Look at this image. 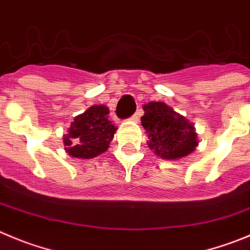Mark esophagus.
I'll return each mask as SVG.
<instances>
[{
	"mask_svg": "<svg viewBox=\"0 0 250 250\" xmlns=\"http://www.w3.org/2000/svg\"><path fill=\"white\" fill-rule=\"evenodd\" d=\"M139 117H141V114H139L138 112H137V113H134L132 116V117H130V121H132V122H138Z\"/></svg>",
	"mask_w": 250,
	"mask_h": 250,
	"instance_id": "1",
	"label": "esophagus"
}]
</instances>
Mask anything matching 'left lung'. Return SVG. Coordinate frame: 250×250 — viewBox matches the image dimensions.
Returning a JSON list of instances; mask_svg holds the SVG:
<instances>
[{
    "label": "left lung",
    "mask_w": 250,
    "mask_h": 250,
    "mask_svg": "<svg viewBox=\"0 0 250 250\" xmlns=\"http://www.w3.org/2000/svg\"><path fill=\"white\" fill-rule=\"evenodd\" d=\"M142 125L148 136V146L160 159L179 160L199 146L195 125L165 102L143 104Z\"/></svg>",
    "instance_id": "left-lung-1"
}]
</instances>
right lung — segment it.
<instances>
[{"mask_svg":"<svg viewBox=\"0 0 250 250\" xmlns=\"http://www.w3.org/2000/svg\"><path fill=\"white\" fill-rule=\"evenodd\" d=\"M109 109L95 104L74 118L62 137L65 151L78 159H92L109 148L117 127L108 120Z\"/></svg>","mask_w":250,"mask_h":250,"instance_id":"1","label":"right lung"}]
</instances>
